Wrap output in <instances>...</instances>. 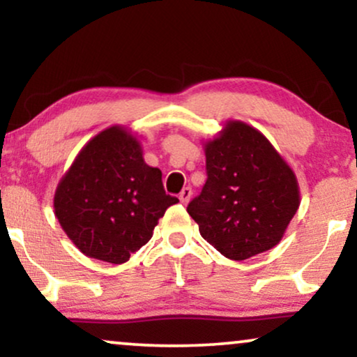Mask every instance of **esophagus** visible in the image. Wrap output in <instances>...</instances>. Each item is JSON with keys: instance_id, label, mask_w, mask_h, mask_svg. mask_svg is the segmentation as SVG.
I'll return each instance as SVG.
<instances>
[{"instance_id": "esophagus-1", "label": "esophagus", "mask_w": 357, "mask_h": 357, "mask_svg": "<svg viewBox=\"0 0 357 357\" xmlns=\"http://www.w3.org/2000/svg\"><path fill=\"white\" fill-rule=\"evenodd\" d=\"M192 197V191L191 188H184L181 192H179V201H181L183 204H188L189 199Z\"/></svg>"}]
</instances>
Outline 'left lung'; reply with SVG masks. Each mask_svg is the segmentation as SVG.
I'll list each match as a JSON object with an SVG mask.
<instances>
[{
    "instance_id": "8db88e82",
    "label": "left lung",
    "mask_w": 357,
    "mask_h": 357,
    "mask_svg": "<svg viewBox=\"0 0 357 357\" xmlns=\"http://www.w3.org/2000/svg\"><path fill=\"white\" fill-rule=\"evenodd\" d=\"M207 181L188 206L202 238L228 259L274 248L301 204L291 166L255 127L227 121L204 144Z\"/></svg>"
}]
</instances>
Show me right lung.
<instances>
[{
  "mask_svg": "<svg viewBox=\"0 0 357 357\" xmlns=\"http://www.w3.org/2000/svg\"><path fill=\"white\" fill-rule=\"evenodd\" d=\"M161 171L145 163L142 145L112 126L79 150L54 196L55 217L88 258L122 264L153 236L166 208Z\"/></svg>",
  "mask_w": 357,
  "mask_h": 357,
  "instance_id": "1",
  "label": "right lung"
}]
</instances>
